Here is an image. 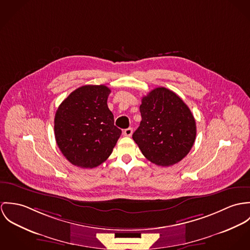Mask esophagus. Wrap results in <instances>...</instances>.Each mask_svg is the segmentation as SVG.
Wrapping results in <instances>:
<instances>
[{"label":"esophagus","mask_w":250,"mask_h":250,"mask_svg":"<svg viewBox=\"0 0 250 250\" xmlns=\"http://www.w3.org/2000/svg\"><path fill=\"white\" fill-rule=\"evenodd\" d=\"M132 131H133V129L131 127H128L124 130V135L126 137H130L132 135Z\"/></svg>","instance_id":"34e87169"}]
</instances>
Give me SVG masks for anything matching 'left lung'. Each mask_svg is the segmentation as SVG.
Listing matches in <instances>:
<instances>
[{
    "label": "left lung",
    "mask_w": 250,
    "mask_h": 250,
    "mask_svg": "<svg viewBox=\"0 0 250 250\" xmlns=\"http://www.w3.org/2000/svg\"><path fill=\"white\" fill-rule=\"evenodd\" d=\"M142 121L132 138L144 156L157 166L181 161L194 145L196 126L187 104L172 91L158 87L143 97Z\"/></svg>",
    "instance_id": "8db88e82"
}]
</instances>
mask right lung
Here are the masks:
<instances>
[{"mask_svg":"<svg viewBox=\"0 0 250 250\" xmlns=\"http://www.w3.org/2000/svg\"><path fill=\"white\" fill-rule=\"evenodd\" d=\"M110 92L105 85H84L73 91L56 110V144L75 166H100L110 156L122 134L107 106Z\"/></svg>","mask_w":250,"mask_h":250,"instance_id":"1","label":"right lung"}]
</instances>
